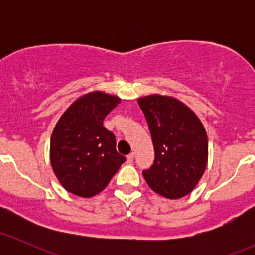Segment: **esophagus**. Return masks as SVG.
Returning a JSON list of instances; mask_svg holds the SVG:
<instances>
[{
  "label": "esophagus",
  "mask_w": 255,
  "mask_h": 255,
  "mask_svg": "<svg viewBox=\"0 0 255 255\" xmlns=\"http://www.w3.org/2000/svg\"><path fill=\"white\" fill-rule=\"evenodd\" d=\"M134 160V153H130L129 155H127V161L128 163H133Z\"/></svg>",
  "instance_id": "34e87169"
}]
</instances>
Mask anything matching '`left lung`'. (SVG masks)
<instances>
[{
  "label": "left lung",
  "instance_id": "8db88e82",
  "mask_svg": "<svg viewBox=\"0 0 255 255\" xmlns=\"http://www.w3.org/2000/svg\"><path fill=\"white\" fill-rule=\"evenodd\" d=\"M154 145V161L143 170L153 191L166 199L190 194L207 164V135L197 116L169 96L150 95L138 100Z\"/></svg>",
  "mask_w": 255,
  "mask_h": 255
}]
</instances>
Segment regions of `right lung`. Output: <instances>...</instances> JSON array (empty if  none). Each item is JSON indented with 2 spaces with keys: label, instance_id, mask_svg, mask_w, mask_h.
Listing matches in <instances>:
<instances>
[{
  "label": "right lung",
  "instance_id": "add662e5",
  "mask_svg": "<svg viewBox=\"0 0 255 255\" xmlns=\"http://www.w3.org/2000/svg\"><path fill=\"white\" fill-rule=\"evenodd\" d=\"M101 91L76 100L61 116L50 140V161L69 192L91 197L101 192L126 158L116 150V137L104 120L120 104Z\"/></svg>",
  "mask_w": 255,
  "mask_h": 255
}]
</instances>
